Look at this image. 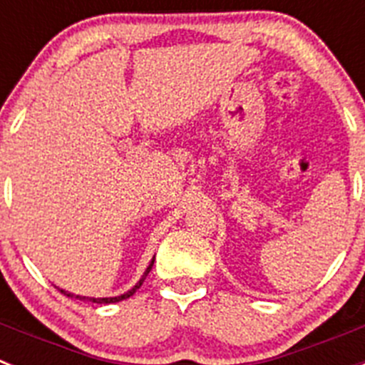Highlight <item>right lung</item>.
<instances>
[{
    "mask_svg": "<svg viewBox=\"0 0 365 365\" xmlns=\"http://www.w3.org/2000/svg\"><path fill=\"white\" fill-rule=\"evenodd\" d=\"M153 261H155V259H151L150 267H148V269H146V272H144V276H143V278H140V282H138L137 285H135L133 289H131V291L125 292V294L115 296V298H87V296H74V298L82 299V302H93V303H117V302H122V299H125V298H130V296H133L135 292H137V289H140V285H143V283H144V279H146V276H148V274H150L151 267H153ZM60 292H62V294L71 296V298H73V294H69V292H66V291H60Z\"/></svg>",
    "mask_w": 365,
    "mask_h": 365,
    "instance_id": "1",
    "label": "right lung"
}]
</instances>
